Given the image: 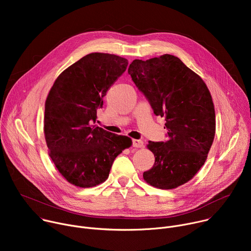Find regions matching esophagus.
Masks as SVG:
<instances>
[{
  "instance_id": "1",
  "label": "esophagus",
  "mask_w": 251,
  "mask_h": 251,
  "mask_svg": "<svg viewBox=\"0 0 251 251\" xmlns=\"http://www.w3.org/2000/svg\"><path fill=\"white\" fill-rule=\"evenodd\" d=\"M143 146H144V142H143L142 140H137V139L133 140V147L142 148Z\"/></svg>"
}]
</instances>
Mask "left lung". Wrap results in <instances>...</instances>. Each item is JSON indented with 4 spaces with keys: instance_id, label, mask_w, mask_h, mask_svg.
Returning <instances> with one entry per match:
<instances>
[{
    "instance_id": "1",
    "label": "left lung",
    "mask_w": 251,
    "mask_h": 251,
    "mask_svg": "<svg viewBox=\"0 0 251 251\" xmlns=\"http://www.w3.org/2000/svg\"><path fill=\"white\" fill-rule=\"evenodd\" d=\"M128 74L154 113L165 118L169 137L149 142L155 164L143 178L158 189H176L196 176L212 145L216 112L210 92L200 75L172 54L134 59Z\"/></svg>"
}]
</instances>
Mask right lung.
Instances as JSON below:
<instances>
[{
  "label": "right lung",
  "mask_w": 251,
  "mask_h": 251,
  "mask_svg": "<svg viewBox=\"0 0 251 251\" xmlns=\"http://www.w3.org/2000/svg\"><path fill=\"white\" fill-rule=\"evenodd\" d=\"M127 65L115 54L89 53L63 70L48 94L44 132L49 155L71 185L92 188L105 182L115 158L132 146L131 138L93 125L103 97Z\"/></svg>",
  "instance_id": "1"
}]
</instances>
